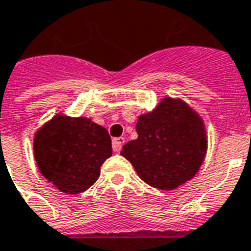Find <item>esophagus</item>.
Here are the masks:
<instances>
[{
	"mask_svg": "<svg viewBox=\"0 0 251 251\" xmlns=\"http://www.w3.org/2000/svg\"><path fill=\"white\" fill-rule=\"evenodd\" d=\"M124 142H126V140H124L123 137L114 138V140H113V150H114L115 152H119L122 150V146L124 145Z\"/></svg>",
	"mask_w": 251,
	"mask_h": 251,
	"instance_id": "obj_1",
	"label": "esophagus"
}]
</instances>
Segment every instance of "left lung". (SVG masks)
Returning <instances> with one entry per match:
<instances>
[{"label": "left lung", "mask_w": 251, "mask_h": 251, "mask_svg": "<svg viewBox=\"0 0 251 251\" xmlns=\"http://www.w3.org/2000/svg\"><path fill=\"white\" fill-rule=\"evenodd\" d=\"M137 140L126 143L122 156L153 188L170 190L190 180L205 156L204 124L181 100L165 98L138 118Z\"/></svg>", "instance_id": "8db88e82"}]
</instances>
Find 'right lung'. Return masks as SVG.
I'll list each match as a JSON object with an SVG mask.
<instances>
[{
  "label": "right lung",
  "instance_id": "add662e5",
  "mask_svg": "<svg viewBox=\"0 0 251 251\" xmlns=\"http://www.w3.org/2000/svg\"><path fill=\"white\" fill-rule=\"evenodd\" d=\"M34 156L47 180L66 194L85 192L111 156L108 130L87 118L55 115L34 137Z\"/></svg>",
  "mask_w": 251,
  "mask_h": 251
}]
</instances>
